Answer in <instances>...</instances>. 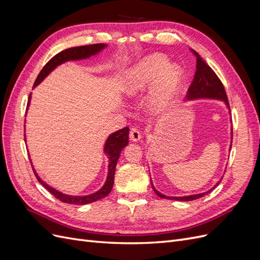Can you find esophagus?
Instances as JSON below:
<instances>
[{
    "mask_svg": "<svg viewBox=\"0 0 260 260\" xmlns=\"http://www.w3.org/2000/svg\"><path fill=\"white\" fill-rule=\"evenodd\" d=\"M129 137L132 142H139L141 140V132L137 128H131Z\"/></svg>",
    "mask_w": 260,
    "mask_h": 260,
    "instance_id": "obj_1",
    "label": "esophagus"
}]
</instances>
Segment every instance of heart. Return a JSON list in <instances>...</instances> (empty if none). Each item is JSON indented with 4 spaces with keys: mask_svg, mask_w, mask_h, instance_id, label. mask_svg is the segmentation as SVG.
<instances>
[{
    "mask_svg": "<svg viewBox=\"0 0 260 260\" xmlns=\"http://www.w3.org/2000/svg\"><path fill=\"white\" fill-rule=\"evenodd\" d=\"M183 79L182 68L170 64L166 55L154 53L128 70L122 90L128 96H137L154 83L147 98V106L153 113L160 114L175 100Z\"/></svg>",
    "mask_w": 260,
    "mask_h": 260,
    "instance_id": "1",
    "label": "heart"
}]
</instances>
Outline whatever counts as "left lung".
Masks as SVG:
<instances>
[{"instance_id":"obj_1","label":"left lung","mask_w":260,"mask_h":260,"mask_svg":"<svg viewBox=\"0 0 260 260\" xmlns=\"http://www.w3.org/2000/svg\"><path fill=\"white\" fill-rule=\"evenodd\" d=\"M193 52L196 55V72L194 75L193 82L190 85V88H188V91L186 94V101H195V100H203V99L222 101L230 114V106H229V103H228L226 93L224 91V88H223L221 81H220V79L217 77L214 70H212L206 64V61L204 60L195 51H193ZM231 146H232V128H231V143H230L229 151H231ZM221 180H222V178L220 179L214 186L209 188V190L206 192L193 194V195H185V196L165 195V194L160 193L159 191L156 190L153 182H152V178H151V183H152V187H153L154 192L156 193V195H158L161 199H167V200H171V201H179V202H190V201L201 199V198H203V196H205L208 193H210L212 190H215V188L219 185L220 181Z\"/></svg>"}]
</instances>
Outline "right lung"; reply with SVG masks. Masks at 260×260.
<instances>
[{"mask_svg": "<svg viewBox=\"0 0 260 260\" xmlns=\"http://www.w3.org/2000/svg\"><path fill=\"white\" fill-rule=\"evenodd\" d=\"M106 46L107 44L98 43V44H91V45L76 46V48H70L59 52L58 54L55 55L53 58H51L48 64L43 67V69L41 70L40 74H39L37 78V80L34 84V88L38 84H40L57 66L64 64V62L69 60H81V59H88L92 56H95V55H98L99 53L103 51ZM30 100H31V94L29 95L27 111L30 105ZM25 141H26V135H25ZM128 143H129L128 127L122 128L114 133H111V135L108 136L103 148L104 154L108 157V166H107L108 171H107L106 181L104 185L102 186L99 191L89 195H69L56 190V188H54L53 186L46 183L45 181H43L40 177H39L36 169L34 168L32 162H31V165H32L34 172L39 182H40L46 190H48L51 194H53L57 200H59L62 203L74 204V205H85V204H90V203L104 199L109 193H111L114 185V177H115V169H116L117 161L119 159L121 151L128 145Z\"/></svg>", "mask_w": 260, "mask_h": 260, "instance_id": "1", "label": "right lung"}]
</instances>
